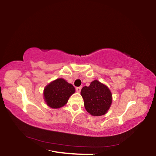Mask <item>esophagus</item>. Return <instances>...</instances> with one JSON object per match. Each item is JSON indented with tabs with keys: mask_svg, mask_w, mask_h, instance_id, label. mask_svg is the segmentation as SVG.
<instances>
[{
	"mask_svg": "<svg viewBox=\"0 0 156 156\" xmlns=\"http://www.w3.org/2000/svg\"><path fill=\"white\" fill-rule=\"evenodd\" d=\"M81 89H82L81 87H78L76 88V91L78 92V93H79V92H80Z\"/></svg>",
	"mask_w": 156,
	"mask_h": 156,
	"instance_id": "1",
	"label": "esophagus"
}]
</instances>
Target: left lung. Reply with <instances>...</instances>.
<instances>
[{
    "label": "left lung",
    "instance_id": "8db88e82",
    "mask_svg": "<svg viewBox=\"0 0 156 156\" xmlns=\"http://www.w3.org/2000/svg\"><path fill=\"white\" fill-rule=\"evenodd\" d=\"M84 107L87 112L94 116L105 115L112 102V94L106 85L98 80L91 82L89 87L81 89Z\"/></svg>",
    "mask_w": 156,
    "mask_h": 156
}]
</instances>
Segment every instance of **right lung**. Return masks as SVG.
Wrapping results in <instances>:
<instances>
[{
  "label": "right lung",
  "mask_w": 156,
  "mask_h": 156,
  "mask_svg": "<svg viewBox=\"0 0 156 156\" xmlns=\"http://www.w3.org/2000/svg\"><path fill=\"white\" fill-rule=\"evenodd\" d=\"M75 92L72 84L62 78L49 83L44 89V97L47 105L53 109H58L67 104L69 97Z\"/></svg>",
  "instance_id": "obj_1"
}]
</instances>
